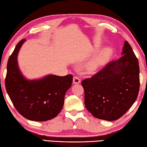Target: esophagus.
<instances>
[{
  "instance_id": "esophagus-1",
  "label": "esophagus",
  "mask_w": 147,
  "mask_h": 147,
  "mask_svg": "<svg viewBox=\"0 0 147 147\" xmlns=\"http://www.w3.org/2000/svg\"><path fill=\"white\" fill-rule=\"evenodd\" d=\"M80 82H81L80 79L78 76H74L73 77V84H78Z\"/></svg>"
}]
</instances>
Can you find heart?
Listing matches in <instances>:
<instances>
[{
  "mask_svg": "<svg viewBox=\"0 0 147 147\" xmlns=\"http://www.w3.org/2000/svg\"><path fill=\"white\" fill-rule=\"evenodd\" d=\"M113 51L111 47H106L99 53L88 65L87 69L89 71H95L99 67L109 60L113 55Z\"/></svg>",
  "mask_w": 147,
  "mask_h": 147,
  "instance_id": "obj_1",
  "label": "heart"
}]
</instances>
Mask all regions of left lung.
<instances>
[{
  "label": "left lung",
  "instance_id": "left-lung-1",
  "mask_svg": "<svg viewBox=\"0 0 147 147\" xmlns=\"http://www.w3.org/2000/svg\"><path fill=\"white\" fill-rule=\"evenodd\" d=\"M122 55L91 78L82 82L86 108L94 117L108 121L117 120L138 97L140 85L139 62L127 41L124 43Z\"/></svg>",
  "mask_w": 147,
  "mask_h": 147
}]
</instances>
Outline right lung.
Instances as JSON below:
<instances>
[{
  "label": "right lung",
  "mask_w": 147,
  "mask_h": 147,
  "mask_svg": "<svg viewBox=\"0 0 147 147\" xmlns=\"http://www.w3.org/2000/svg\"><path fill=\"white\" fill-rule=\"evenodd\" d=\"M26 39L20 41L7 64L5 86L13 106L30 121H46L58 115L63 108L66 92L71 87L73 75L53 74L38 80H27L21 73L17 55Z\"/></svg>",
  "instance_id": "add662e5"
}]
</instances>
